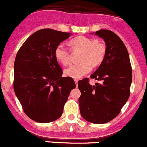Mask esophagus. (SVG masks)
I'll list each match as a JSON object with an SVG mask.
<instances>
[{"label": "esophagus", "instance_id": "obj_1", "mask_svg": "<svg viewBox=\"0 0 147 147\" xmlns=\"http://www.w3.org/2000/svg\"><path fill=\"white\" fill-rule=\"evenodd\" d=\"M74 82H75V84H76V86H77V85H78V80H77V79H75Z\"/></svg>", "mask_w": 147, "mask_h": 147}]
</instances>
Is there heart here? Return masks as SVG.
I'll use <instances>...</instances> for the list:
<instances>
[{"label": "heart", "mask_w": 147, "mask_h": 147, "mask_svg": "<svg viewBox=\"0 0 147 147\" xmlns=\"http://www.w3.org/2000/svg\"><path fill=\"white\" fill-rule=\"evenodd\" d=\"M71 50H81L80 56L82 63L74 64L64 70V74L68 77L79 79L89 74L92 70L90 64L97 66L102 63L106 54V46L98 40L87 37H76L70 41ZM54 55L57 61L62 65H67L70 61L69 50L63 44L56 46Z\"/></svg>", "instance_id": "obj_1"}]
</instances>
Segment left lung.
I'll list each match as a JSON object with an SVG mask.
<instances>
[{
    "label": "left lung",
    "mask_w": 147,
    "mask_h": 147,
    "mask_svg": "<svg viewBox=\"0 0 147 147\" xmlns=\"http://www.w3.org/2000/svg\"><path fill=\"white\" fill-rule=\"evenodd\" d=\"M94 34L102 38L106 45L102 63L90 76L100 83L90 85L87 78L78 82L81 92L79 104L81 115L86 121L103 124L114 119L128 101L132 69L128 50L116 34L100 29Z\"/></svg>",
    "instance_id": "8db88e82"
}]
</instances>
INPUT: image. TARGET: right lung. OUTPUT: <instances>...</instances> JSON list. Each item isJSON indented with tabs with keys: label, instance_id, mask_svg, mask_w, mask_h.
<instances>
[{
	"label": "right lung",
	"instance_id": "1",
	"mask_svg": "<svg viewBox=\"0 0 147 147\" xmlns=\"http://www.w3.org/2000/svg\"><path fill=\"white\" fill-rule=\"evenodd\" d=\"M71 33L52 29L29 36L16 54L13 89L26 115L38 123L53 122L62 115L63 107L76 84L63 71L54 55L58 45Z\"/></svg>",
	"mask_w": 147,
	"mask_h": 147
}]
</instances>
